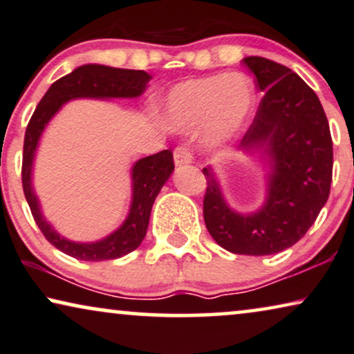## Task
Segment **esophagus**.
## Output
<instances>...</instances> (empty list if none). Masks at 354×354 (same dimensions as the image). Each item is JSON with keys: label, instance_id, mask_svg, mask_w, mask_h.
Returning <instances> with one entry per match:
<instances>
[{"label": "esophagus", "instance_id": "34e87169", "mask_svg": "<svg viewBox=\"0 0 354 354\" xmlns=\"http://www.w3.org/2000/svg\"><path fill=\"white\" fill-rule=\"evenodd\" d=\"M174 163L178 165V167H181V165H189L192 163V160H194V157H192V153L189 152V149L185 147V145H180V147L174 149Z\"/></svg>", "mask_w": 354, "mask_h": 354}]
</instances>
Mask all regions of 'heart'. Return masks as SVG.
<instances>
[{"instance_id": "b5f03b06", "label": "heart", "mask_w": 354, "mask_h": 354, "mask_svg": "<svg viewBox=\"0 0 354 354\" xmlns=\"http://www.w3.org/2000/svg\"><path fill=\"white\" fill-rule=\"evenodd\" d=\"M256 92L246 75L210 74L180 82L163 100V118L171 129L189 131L202 124L212 145H223L244 129Z\"/></svg>"}]
</instances>
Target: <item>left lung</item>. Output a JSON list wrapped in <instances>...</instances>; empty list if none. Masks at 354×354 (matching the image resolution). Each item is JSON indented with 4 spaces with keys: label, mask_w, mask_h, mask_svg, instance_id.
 <instances>
[{
    "label": "left lung",
    "mask_w": 354,
    "mask_h": 354,
    "mask_svg": "<svg viewBox=\"0 0 354 354\" xmlns=\"http://www.w3.org/2000/svg\"><path fill=\"white\" fill-rule=\"evenodd\" d=\"M243 63L263 92L239 150L259 153L267 173L266 201L239 214L225 201L214 168L207 180L204 221L216 244L233 254L268 256L298 243L330 194L333 149L327 116L315 92L298 74L275 61L248 56Z\"/></svg>",
    "instance_id": "1"
}]
</instances>
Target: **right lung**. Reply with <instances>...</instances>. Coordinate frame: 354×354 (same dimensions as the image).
<instances>
[{
	"instance_id": "1",
	"label": "right lung",
	"mask_w": 354,
	"mask_h": 354,
	"mask_svg": "<svg viewBox=\"0 0 354 354\" xmlns=\"http://www.w3.org/2000/svg\"><path fill=\"white\" fill-rule=\"evenodd\" d=\"M152 75L145 71L110 68L103 64H84L75 68L64 77H61L46 91L34 115L24 138L22 157V187L26 194L35 223L39 225L44 236L61 252L77 259V261H110L133 252L139 248L147 233L150 212L168 178L171 176L174 163L171 150L149 155L138 160L131 168V181H133V199H131L129 214L121 226L108 236L92 243H77L61 236L53 225L45 218L39 197L32 185V171L34 160L41 134L53 116L66 103L75 98H138L147 88Z\"/></svg>"
}]
</instances>
